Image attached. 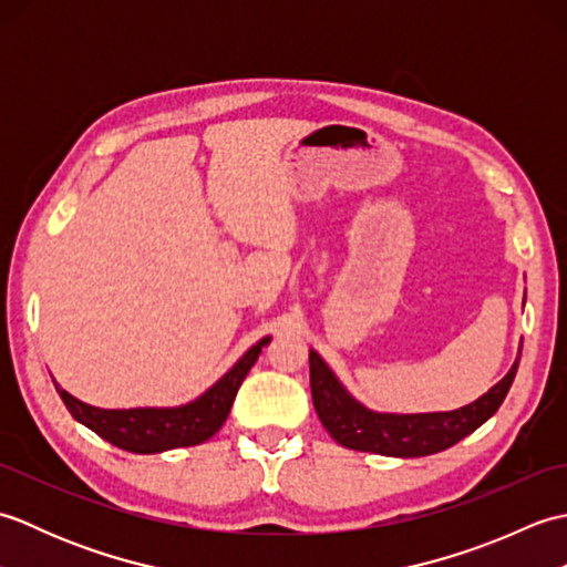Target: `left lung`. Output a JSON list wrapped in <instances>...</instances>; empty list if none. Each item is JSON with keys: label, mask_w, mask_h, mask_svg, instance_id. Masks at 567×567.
<instances>
[{"label": "left lung", "mask_w": 567, "mask_h": 567, "mask_svg": "<svg viewBox=\"0 0 567 567\" xmlns=\"http://www.w3.org/2000/svg\"><path fill=\"white\" fill-rule=\"evenodd\" d=\"M522 358V351H519ZM519 358L512 370L504 375L495 388L480 396L473 404L455 409V412H431V414H380L370 412L336 380L329 365L323 363L317 351H309V380H311V400L333 441L346 449L368 451L394 457H419L451 449L467 433L497 412L507 396Z\"/></svg>", "instance_id": "obj_1"}]
</instances>
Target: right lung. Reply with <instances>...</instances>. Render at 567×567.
Returning a JSON list of instances; mask_svg holds the SVG:
<instances>
[{
    "label": "right lung",
    "mask_w": 567,
    "mask_h": 567,
    "mask_svg": "<svg viewBox=\"0 0 567 567\" xmlns=\"http://www.w3.org/2000/svg\"><path fill=\"white\" fill-rule=\"evenodd\" d=\"M270 343V336H265L256 346L248 348L246 355L226 372V375L212 384V388L197 396L195 402L183 406L167 409H97L90 406L75 396L60 390V400L65 402L68 412L80 424L92 429L97 436L110 441L112 445L131 453H163L171 449H185L209 441L216 431L224 426V421L231 412L236 392L240 382L246 380L248 370L256 365L262 346Z\"/></svg>",
    "instance_id": "1"
}]
</instances>
